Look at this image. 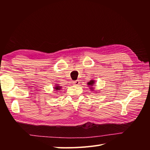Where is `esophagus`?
<instances>
[{"label": "esophagus", "mask_w": 150, "mask_h": 150, "mask_svg": "<svg viewBox=\"0 0 150 150\" xmlns=\"http://www.w3.org/2000/svg\"><path fill=\"white\" fill-rule=\"evenodd\" d=\"M73 84L76 85V86L79 85V81H74V82H73Z\"/></svg>", "instance_id": "obj_1"}]
</instances>
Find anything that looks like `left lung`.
Instances as JSON below:
<instances>
[{"mask_svg": "<svg viewBox=\"0 0 150 150\" xmlns=\"http://www.w3.org/2000/svg\"><path fill=\"white\" fill-rule=\"evenodd\" d=\"M87 84L88 85V86L90 87V89L91 91H94V88L93 87V86H95V81L94 80L92 79V80L88 82Z\"/></svg>", "mask_w": 150, "mask_h": 150, "instance_id": "1", "label": "left lung"}]
</instances>
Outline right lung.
<instances>
[{
	"label": "right lung",
	"instance_id": "obj_1",
	"mask_svg": "<svg viewBox=\"0 0 150 150\" xmlns=\"http://www.w3.org/2000/svg\"><path fill=\"white\" fill-rule=\"evenodd\" d=\"M61 88H62V86H59V84H57L55 86V87H53L54 91H58L61 90ZM54 93H55V92H54Z\"/></svg>",
	"mask_w": 150,
	"mask_h": 150
}]
</instances>
